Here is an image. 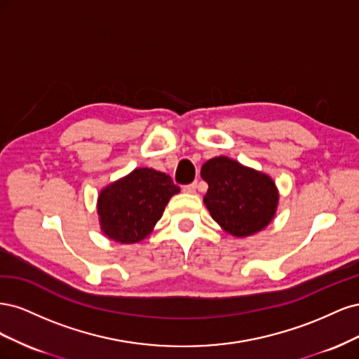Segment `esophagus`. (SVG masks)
I'll return each instance as SVG.
<instances>
[{"mask_svg":"<svg viewBox=\"0 0 359 359\" xmlns=\"http://www.w3.org/2000/svg\"><path fill=\"white\" fill-rule=\"evenodd\" d=\"M182 191L187 193V194H193L194 191H196V182L187 184V186H184V187H182Z\"/></svg>","mask_w":359,"mask_h":359,"instance_id":"1","label":"esophagus"}]
</instances>
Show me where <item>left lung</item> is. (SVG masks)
Masks as SVG:
<instances>
[{
	"instance_id": "1",
	"label": "left lung",
	"mask_w": 359,
	"mask_h": 359,
	"mask_svg": "<svg viewBox=\"0 0 359 359\" xmlns=\"http://www.w3.org/2000/svg\"><path fill=\"white\" fill-rule=\"evenodd\" d=\"M201 177L208 184L203 203L227 233L255 235L274 219L278 190L266 173L220 156L203 163Z\"/></svg>"
}]
</instances>
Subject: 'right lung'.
Segmentation results:
<instances>
[{
  "mask_svg": "<svg viewBox=\"0 0 359 359\" xmlns=\"http://www.w3.org/2000/svg\"><path fill=\"white\" fill-rule=\"evenodd\" d=\"M177 193L180 187L166 173L149 168L135 169L100 191L97 214L102 232L121 244L142 241Z\"/></svg>",
  "mask_w": 359,
  "mask_h": 359,
  "instance_id": "1",
  "label": "right lung"
}]
</instances>
